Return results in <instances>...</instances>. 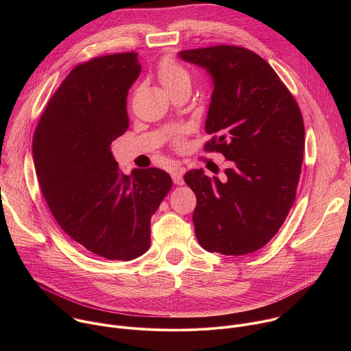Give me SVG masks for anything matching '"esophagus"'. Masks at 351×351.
I'll return each instance as SVG.
<instances>
[{
	"instance_id": "1",
	"label": "esophagus",
	"mask_w": 351,
	"mask_h": 351,
	"mask_svg": "<svg viewBox=\"0 0 351 351\" xmlns=\"http://www.w3.org/2000/svg\"><path fill=\"white\" fill-rule=\"evenodd\" d=\"M186 172V168L184 167H180V165H175L172 167L171 169V176H172V180L175 184H182L183 183V175Z\"/></svg>"
}]
</instances>
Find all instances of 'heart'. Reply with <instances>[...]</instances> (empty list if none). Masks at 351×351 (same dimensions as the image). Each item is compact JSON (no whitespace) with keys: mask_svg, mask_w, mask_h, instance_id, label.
Segmentation results:
<instances>
[{"mask_svg":"<svg viewBox=\"0 0 351 351\" xmlns=\"http://www.w3.org/2000/svg\"><path fill=\"white\" fill-rule=\"evenodd\" d=\"M158 76L165 90L173 88L183 83H190L189 72L172 58H167L161 62Z\"/></svg>","mask_w":351,"mask_h":351,"instance_id":"1","label":"heart"}]
</instances>
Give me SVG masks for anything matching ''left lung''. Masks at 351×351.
<instances>
[{"mask_svg": "<svg viewBox=\"0 0 351 351\" xmlns=\"http://www.w3.org/2000/svg\"><path fill=\"white\" fill-rule=\"evenodd\" d=\"M179 57L207 69L214 91L206 121V152L228 161L226 180L189 171L198 243L210 253L244 256L280 229L302 173L304 122L294 97L271 65L236 45L184 49Z\"/></svg>", "mask_w": 351, "mask_h": 351, "instance_id": "obj_1", "label": "left lung"}]
</instances>
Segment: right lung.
<instances>
[{
    "label": "right lung",
    "mask_w": 351,
    "mask_h": 351,
    "mask_svg": "<svg viewBox=\"0 0 351 351\" xmlns=\"http://www.w3.org/2000/svg\"><path fill=\"white\" fill-rule=\"evenodd\" d=\"M136 53L75 66L43 111L33 136L41 193L61 229L87 252L130 261L149 247V222L172 187L158 168L123 175L111 143L129 128L126 98Z\"/></svg>",
    "instance_id": "add662e5"
}]
</instances>
